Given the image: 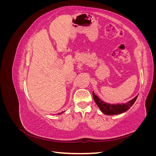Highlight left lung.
I'll return each instance as SVG.
<instances>
[{
	"label": "left lung",
	"mask_w": 156,
	"mask_h": 156,
	"mask_svg": "<svg viewBox=\"0 0 156 156\" xmlns=\"http://www.w3.org/2000/svg\"><path fill=\"white\" fill-rule=\"evenodd\" d=\"M92 94L94 100L95 101L98 107L100 108V110L102 111L103 113H104V114L107 115H118L126 112L133 105V103L136 101L138 96L137 95L135 98L132 99L131 100L126 103H121V104L120 103H119V104H109V103H105L101 100H100V99L94 94V91L92 92Z\"/></svg>",
	"instance_id": "obj_1"
}]
</instances>
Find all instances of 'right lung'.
Here are the masks:
<instances>
[{"instance_id": "right-lung-1", "label": "right lung", "mask_w": 156, "mask_h": 156, "mask_svg": "<svg viewBox=\"0 0 156 156\" xmlns=\"http://www.w3.org/2000/svg\"><path fill=\"white\" fill-rule=\"evenodd\" d=\"M62 112H60V113H58V115H60V114H62Z\"/></svg>"}]
</instances>
